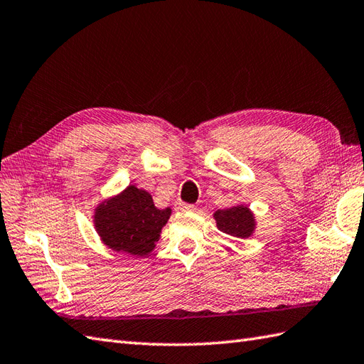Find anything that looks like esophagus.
I'll use <instances>...</instances> for the list:
<instances>
[{
  "label": "esophagus",
  "mask_w": 364,
  "mask_h": 364,
  "mask_svg": "<svg viewBox=\"0 0 364 364\" xmlns=\"http://www.w3.org/2000/svg\"><path fill=\"white\" fill-rule=\"evenodd\" d=\"M176 209H178V210H193V209H196V206L188 205V203L178 201V203H176Z\"/></svg>",
  "instance_id": "1"
}]
</instances>
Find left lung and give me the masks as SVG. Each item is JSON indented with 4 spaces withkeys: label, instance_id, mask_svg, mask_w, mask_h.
<instances>
[{
    "label": "left lung",
    "instance_id": "left-lung-1",
    "mask_svg": "<svg viewBox=\"0 0 364 364\" xmlns=\"http://www.w3.org/2000/svg\"><path fill=\"white\" fill-rule=\"evenodd\" d=\"M213 217L218 230L231 237L248 239L256 232L257 222L255 213L243 203L228 209H217Z\"/></svg>",
    "mask_w": 364,
    "mask_h": 364
}]
</instances>
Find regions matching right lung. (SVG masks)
<instances>
[{
	"label": "right lung",
	"instance_id": "right-lung-1",
	"mask_svg": "<svg viewBox=\"0 0 364 364\" xmlns=\"http://www.w3.org/2000/svg\"><path fill=\"white\" fill-rule=\"evenodd\" d=\"M172 209H158L150 192L129 184L95 208V230L107 248L136 257L155 250Z\"/></svg>",
	"mask_w": 364,
	"mask_h": 364
}]
</instances>
